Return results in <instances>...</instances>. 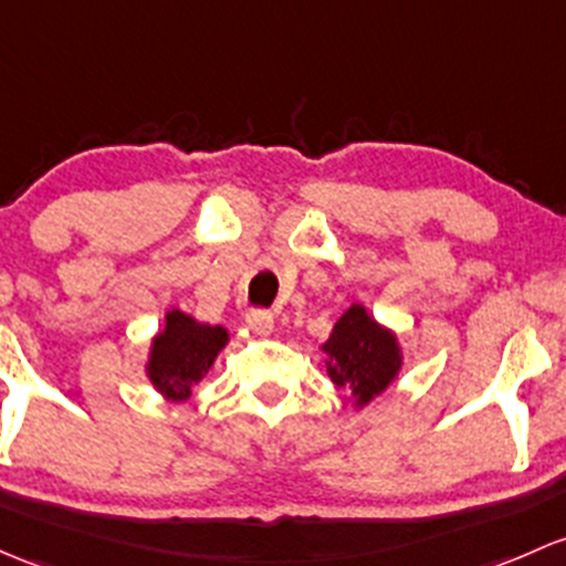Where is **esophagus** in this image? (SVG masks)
I'll return each instance as SVG.
<instances>
[{
	"mask_svg": "<svg viewBox=\"0 0 566 566\" xmlns=\"http://www.w3.org/2000/svg\"><path fill=\"white\" fill-rule=\"evenodd\" d=\"M247 325L249 331L258 333V336H271L273 333V317L268 312H249Z\"/></svg>",
	"mask_w": 566,
	"mask_h": 566,
	"instance_id": "esophagus-1",
	"label": "esophagus"
}]
</instances>
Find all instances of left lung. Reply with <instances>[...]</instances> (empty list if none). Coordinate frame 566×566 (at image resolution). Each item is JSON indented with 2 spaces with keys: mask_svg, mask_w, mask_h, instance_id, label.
Listing matches in <instances>:
<instances>
[{
  "mask_svg": "<svg viewBox=\"0 0 566 566\" xmlns=\"http://www.w3.org/2000/svg\"><path fill=\"white\" fill-rule=\"evenodd\" d=\"M319 349L325 353L331 382L349 390L355 409L368 407L401 377L403 347L398 333L379 323L363 303H353L336 319Z\"/></svg>",
  "mask_w": 566,
  "mask_h": 566,
  "instance_id": "1",
  "label": "left lung"
}]
</instances>
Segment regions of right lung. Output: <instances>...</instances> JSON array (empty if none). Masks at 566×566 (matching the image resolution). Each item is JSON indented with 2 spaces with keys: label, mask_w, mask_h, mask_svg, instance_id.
<instances>
[{
  "label": "right lung",
  "mask_w": 566,
  "mask_h": 566,
  "mask_svg": "<svg viewBox=\"0 0 566 566\" xmlns=\"http://www.w3.org/2000/svg\"><path fill=\"white\" fill-rule=\"evenodd\" d=\"M230 342L224 325H208L181 308L165 312V325L151 336L146 377L151 388L170 403H184L195 385L206 379L213 360Z\"/></svg>",
  "instance_id": "obj_1"
}]
</instances>
